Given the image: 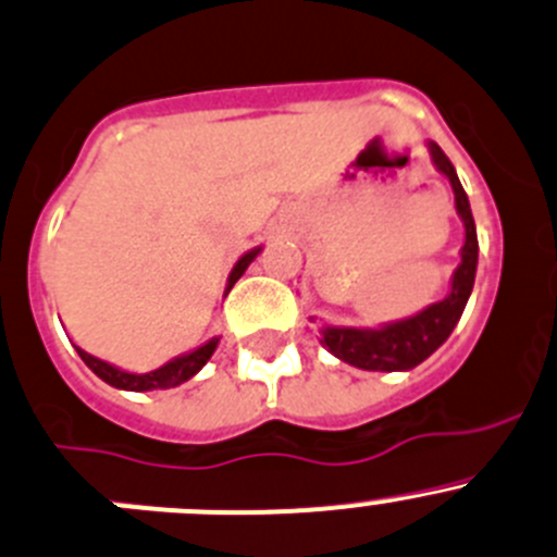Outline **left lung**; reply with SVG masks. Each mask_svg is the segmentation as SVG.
I'll return each instance as SVG.
<instances>
[{
	"instance_id": "left-lung-1",
	"label": "left lung",
	"mask_w": 557,
	"mask_h": 557,
	"mask_svg": "<svg viewBox=\"0 0 557 557\" xmlns=\"http://www.w3.org/2000/svg\"><path fill=\"white\" fill-rule=\"evenodd\" d=\"M428 152L435 169L449 180L451 190H455V209L460 214L462 225H466L460 263H457L455 274H451L449 294L441 301H435V305L419 310L416 315L381 323V326H332V323H323V348L332 356H337L339 361H345V364L359 367V370L405 372L413 370L416 364H422L428 356H433L449 339L462 310H466L468 299H471L479 263V239L471 203H468L466 190H462L460 180H457L455 165L446 158L444 149L435 141H428ZM310 321H315V318H310Z\"/></svg>"
}]
</instances>
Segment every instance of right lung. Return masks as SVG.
<instances>
[{
	"instance_id": "obj_1",
	"label": "right lung",
	"mask_w": 557,
	"mask_h": 557,
	"mask_svg": "<svg viewBox=\"0 0 557 557\" xmlns=\"http://www.w3.org/2000/svg\"><path fill=\"white\" fill-rule=\"evenodd\" d=\"M261 250L263 247H252V250H247L245 256L234 263V269H231V274H228V285H225V296H228V290L234 288L236 280L247 272V267L256 261L258 252ZM218 345H220V337H212V339H207L203 345H198V348L187 350V354H182V356H174V359L165 361L163 367H158V370H149V372L122 370V367L108 364V361L86 354V350L78 348V345H75V350H78V356L84 359V364L89 367L97 377H102L108 386L124 388V392H152V388H174V386H180V383L190 381V377L196 375V372H201V367L212 359V354L218 350Z\"/></svg>"
}]
</instances>
